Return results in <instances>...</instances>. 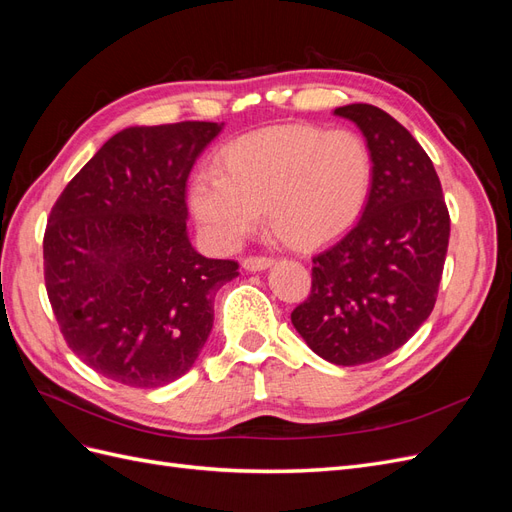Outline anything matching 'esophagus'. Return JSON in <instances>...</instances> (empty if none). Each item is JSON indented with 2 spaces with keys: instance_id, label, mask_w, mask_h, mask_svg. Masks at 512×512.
I'll list each match as a JSON object with an SVG mask.
<instances>
[{
  "instance_id": "34e87169",
  "label": "esophagus",
  "mask_w": 512,
  "mask_h": 512,
  "mask_svg": "<svg viewBox=\"0 0 512 512\" xmlns=\"http://www.w3.org/2000/svg\"><path fill=\"white\" fill-rule=\"evenodd\" d=\"M241 265L245 271H262V269H269L273 265V258L271 256H247V258H243Z\"/></svg>"
}]
</instances>
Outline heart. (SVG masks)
<instances>
[{
	"mask_svg": "<svg viewBox=\"0 0 512 512\" xmlns=\"http://www.w3.org/2000/svg\"><path fill=\"white\" fill-rule=\"evenodd\" d=\"M371 183L374 158L361 134L286 126L228 145L220 173L198 170L190 183V207L220 247L239 245L265 209L282 239L314 247L359 222Z\"/></svg>",
	"mask_w": 512,
	"mask_h": 512,
	"instance_id": "1",
	"label": "heart"
}]
</instances>
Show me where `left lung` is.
I'll use <instances>...</instances> for the list:
<instances>
[{
	"instance_id": "8db88e82",
	"label": "left lung",
	"mask_w": 512,
	"mask_h": 512,
	"mask_svg": "<svg viewBox=\"0 0 512 512\" xmlns=\"http://www.w3.org/2000/svg\"><path fill=\"white\" fill-rule=\"evenodd\" d=\"M354 121L374 158V183L356 226L312 258V290L294 329L324 361L363 365L404 346L438 299L451 218L436 168L397 119L371 104Z\"/></svg>"
}]
</instances>
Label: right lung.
<instances>
[{
    "label": "right lung",
    "instance_id": "right-lung-1",
    "mask_svg": "<svg viewBox=\"0 0 512 512\" xmlns=\"http://www.w3.org/2000/svg\"><path fill=\"white\" fill-rule=\"evenodd\" d=\"M222 126L126 128L66 185L44 230V284L70 350L100 376L156 389L190 371L235 260L188 239L185 183Z\"/></svg>",
    "mask_w": 512,
    "mask_h": 512
}]
</instances>
